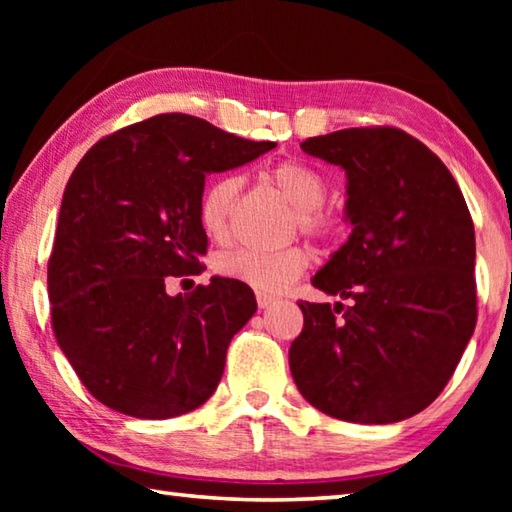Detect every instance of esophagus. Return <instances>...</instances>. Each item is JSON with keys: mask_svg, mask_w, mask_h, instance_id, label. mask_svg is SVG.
Listing matches in <instances>:
<instances>
[{"mask_svg": "<svg viewBox=\"0 0 512 512\" xmlns=\"http://www.w3.org/2000/svg\"><path fill=\"white\" fill-rule=\"evenodd\" d=\"M273 302H277L275 296H268V293H257V307H259V309L271 307Z\"/></svg>", "mask_w": 512, "mask_h": 512, "instance_id": "esophagus-1", "label": "esophagus"}]
</instances>
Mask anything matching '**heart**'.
I'll use <instances>...</instances> for the list:
<instances>
[{"mask_svg":"<svg viewBox=\"0 0 512 512\" xmlns=\"http://www.w3.org/2000/svg\"><path fill=\"white\" fill-rule=\"evenodd\" d=\"M268 178L287 201L296 207L298 225L305 235L316 239L334 237L341 228L339 216L323 205L327 198V180L323 173L302 160H282L268 169ZM239 178L219 176L207 183L198 201V223L214 241L228 237L230 210L239 192ZM311 253L305 246H289L282 250L241 248L219 257L216 271L223 277L246 284L264 293H277L305 273Z\"/></svg>","mask_w":512,"mask_h":512,"instance_id":"b5f03b06","label":"heart"}]
</instances>
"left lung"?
<instances>
[{
    "mask_svg": "<svg viewBox=\"0 0 512 512\" xmlns=\"http://www.w3.org/2000/svg\"><path fill=\"white\" fill-rule=\"evenodd\" d=\"M300 149L345 169L354 228L314 275L350 305L298 302L293 381L332 418H411L443 393L476 325L470 210L443 160L400 128H343Z\"/></svg>",
    "mask_w": 512,
    "mask_h": 512,
    "instance_id": "1",
    "label": "left lung"
}]
</instances>
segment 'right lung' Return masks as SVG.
Instances as JSON below:
<instances>
[{
    "instance_id": "add662e5",
    "label": "right lung",
    "mask_w": 512,
    "mask_h": 512,
    "mask_svg": "<svg viewBox=\"0 0 512 512\" xmlns=\"http://www.w3.org/2000/svg\"><path fill=\"white\" fill-rule=\"evenodd\" d=\"M271 149L275 142L164 112L106 135L76 164L47 289L60 350L101 404L164 420L210 400L232 336L255 314V293L212 277L189 296H169L167 282L203 271L198 201L207 173Z\"/></svg>"
}]
</instances>
